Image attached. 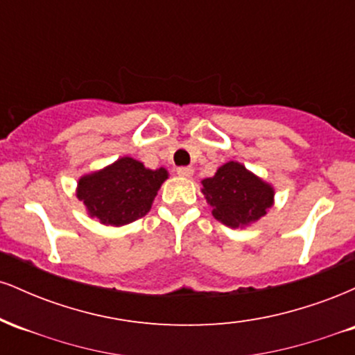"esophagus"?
Instances as JSON below:
<instances>
[{"mask_svg": "<svg viewBox=\"0 0 355 355\" xmlns=\"http://www.w3.org/2000/svg\"><path fill=\"white\" fill-rule=\"evenodd\" d=\"M177 173L183 178H190L191 175H193V168H191V166H178Z\"/></svg>", "mask_w": 355, "mask_h": 355, "instance_id": "34e87169", "label": "esophagus"}]
</instances>
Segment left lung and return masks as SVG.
<instances>
[{"label":"left lung","mask_w":355,"mask_h":355,"mask_svg":"<svg viewBox=\"0 0 355 355\" xmlns=\"http://www.w3.org/2000/svg\"><path fill=\"white\" fill-rule=\"evenodd\" d=\"M202 185L214 217L234 229L263 217L274 202V189L239 162L222 165Z\"/></svg>","instance_id":"1"}]
</instances>
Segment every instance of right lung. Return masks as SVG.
<instances>
[{"instance_id":"obj_1","label":"right lung","mask_w":355,"mask_h":355,"mask_svg":"<svg viewBox=\"0 0 355 355\" xmlns=\"http://www.w3.org/2000/svg\"><path fill=\"white\" fill-rule=\"evenodd\" d=\"M166 177L165 168L150 170L141 162L123 157L100 172L81 177L76 197L105 225H126L148 214Z\"/></svg>"}]
</instances>
